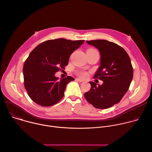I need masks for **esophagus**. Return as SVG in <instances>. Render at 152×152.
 Listing matches in <instances>:
<instances>
[{"label":"esophagus","instance_id":"34e87169","mask_svg":"<svg viewBox=\"0 0 152 152\" xmlns=\"http://www.w3.org/2000/svg\"><path fill=\"white\" fill-rule=\"evenodd\" d=\"M76 80H78L79 82H83L84 81V80L83 79H78V78H77L76 79Z\"/></svg>","mask_w":152,"mask_h":152}]
</instances>
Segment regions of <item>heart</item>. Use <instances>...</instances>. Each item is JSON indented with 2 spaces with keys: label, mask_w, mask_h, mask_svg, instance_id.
<instances>
[{
  "label": "heart",
  "mask_w": 152,
  "mask_h": 152,
  "mask_svg": "<svg viewBox=\"0 0 152 152\" xmlns=\"http://www.w3.org/2000/svg\"><path fill=\"white\" fill-rule=\"evenodd\" d=\"M79 75H80V76L85 77V76H86V73H84V72H80V73H79Z\"/></svg>",
  "instance_id": "b5f03b06"
}]
</instances>
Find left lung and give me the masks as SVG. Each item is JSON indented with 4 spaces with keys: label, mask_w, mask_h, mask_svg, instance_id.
<instances>
[{
    "label": "left lung",
    "mask_w": 152,
    "mask_h": 152,
    "mask_svg": "<svg viewBox=\"0 0 152 152\" xmlns=\"http://www.w3.org/2000/svg\"><path fill=\"white\" fill-rule=\"evenodd\" d=\"M96 48L100 54V66L94 78L103 82L99 86L90 82L91 89L84 94L85 98L98 109H107L118 103L129 90L134 70L125 50L113 42L105 39L86 41Z\"/></svg>",
    "instance_id": "8db88e82"
}]
</instances>
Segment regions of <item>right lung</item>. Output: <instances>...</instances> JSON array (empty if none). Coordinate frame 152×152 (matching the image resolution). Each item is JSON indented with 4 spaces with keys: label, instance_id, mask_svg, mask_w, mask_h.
Instances as JSON below:
<instances>
[{
    "label": "right lung",
    "instance_id": "1",
    "mask_svg": "<svg viewBox=\"0 0 152 152\" xmlns=\"http://www.w3.org/2000/svg\"><path fill=\"white\" fill-rule=\"evenodd\" d=\"M85 41L64 38L50 39L37 46L23 66L24 85L30 98L42 106L57 103L64 95L67 85L75 79L55 76L60 68L67 66L71 54Z\"/></svg>",
    "mask_w": 152,
    "mask_h": 152
}]
</instances>
